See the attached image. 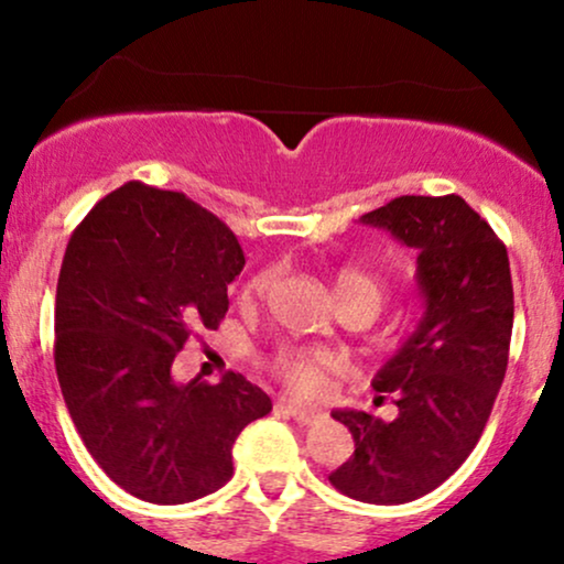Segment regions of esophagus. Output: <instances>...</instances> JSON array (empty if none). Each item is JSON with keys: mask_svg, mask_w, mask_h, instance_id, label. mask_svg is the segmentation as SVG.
I'll list each match as a JSON object with an SVG mask.
<instances>
[{"mask_svg": "<svg viewBox=\"0 0 564 564\" xmlns=\"http://www.w3.org/2000/svg\"><path fill=\"white\" fill-rule=\"evenodd\" d=\"M275 408L281 413H286V416L294 419V422H300V424H315L321 419V411L294 403V400H278Z\"/></svg>", "mask_w": 564, "mask_h": 564, "instance_id": "1", "label": "esophagus"}]
</instances>
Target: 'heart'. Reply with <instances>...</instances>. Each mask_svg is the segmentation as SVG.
Instances as JSON below:
<instances>
[{"instance_id":"1","label":"heart","mask_w":564,"mask_h":564,"mask_svg":"<svg viewBox=\"0 0 564 564\" xmlns=\"http://www.w3.org/2000/svg\"><path fill=\"white\" fill-rule=\"evenodd\" d=\"M270 286V273H257L246 283V294H262ZM334 291L339 304H358L368 315H377L387 300V283L377 273L360 268H339L334 273ZM336 366L334 355L326 349L286 347L273 358L275 377L300 394H315L326 384L328 371Z\"/></svg>"}]
</instances>
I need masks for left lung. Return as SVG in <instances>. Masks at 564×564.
<instances>
[{
    "label": "left lung",
    "instance_id": "8db88e82",
    "mask_svg": "<svg viewBox=\"0 0 564 564\" xmlns=\"http://www.w3.org/2000/svg\"><path fill=\"white\" fill-rule=\"evenodd\" d=\"M360 223L416 251L424 315L373 377L398 416L332 411L355 453L328 480L355 501L394 507L443 485L480 440L507 373L514 291L507 246L462 196H400Z\"/></svg>",
    "mask_w": 564,
    "mask_h": 564
}]
</instances>
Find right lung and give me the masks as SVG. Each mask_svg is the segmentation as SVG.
<instances>
[{
  "mask_svg": "<svg viewBox=\"0 0 564 564\" xmlns=\"http://www.w3.org/2000/svg\"><path fill=\"white\" fill-rule=\"evenodd\" d=\"M243 251L183 193L127 183L74 230L55 294V371L100 469L151 503H187L232 477V443L273 403L228 371L172 377L196 328H217Z\"/></svg>",
  "mask_w": 564,
  "mask_h": 564,
  "instance_id": "1",
  "label": "right lung"
}]
</instances>
